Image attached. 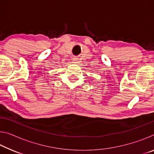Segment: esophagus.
Segmentation results:
<instances>
[{
    "label": "esophagus",
    "mask_w": 154,
    "mask_h": 154,
    "mask_svg": "<svg viewBox=\"0 0 154 154\" xmlns=\"http://www.w3.org/2000/svg\"><path fill=\"white\" fill-rule=\"evenodd\" d=\"M72 60H73V62H75V63H76V62H77V59L76 58H74Z\"/></svg>",
    "instance_id": "obj_1"
}]
</instances>
